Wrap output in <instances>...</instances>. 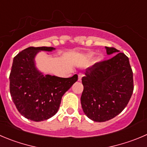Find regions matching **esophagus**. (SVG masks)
<instances>
[{"instance_id": "esophagus-1", "label": "esophagus", "mask_w": 147, "mask_h": 147, "mask_svg": "<svg viewBox=\"0 0 147 147\" xmlns=\"http://www.w3.org/2000/svg\"><path fill=\"white\" fill-rule=\"evenodd\" d=\"M84 76V75L83 74H79L78 75V80H79V81L82 80V77H83Z\"/></svg>"}]
</instances>
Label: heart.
Wrapping results in <instances>:
<instances>
[{
    "label": "heart",
    "instance_id": "1",
    "mask_svg": "<svg viewBox=\"0 0 147 147\" xmlns=\"http://www.w3.org/2000/svg\"><path fill=\"white\" fill-rule=\"evenodd\" d=\"M92 54H90V55H89V57H91V56H92ZM100 59H101V58H99L98 59H97V61H100Z\"/></svg>",
    "mask_w": 147,
    "mask_h": 147
}]
</instances>
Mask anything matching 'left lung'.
Listing matches in <instances>:
<instances>
[{
    "mask_svg": "<svg viewBox=\"0 0 147 147\" xmlns=\"http://www.w3.org/2000/svg\"><path fill=\"white\" fill-rule=\"evenodd\" d=\"M105 48L107 55L117 54L86 68L82 79V109L86 116L95 122L109 121L121 113L134 91L128 58L114 47Z\"/></svg>",
    "mask_w": 147,
    "mask_h": 147,
    "instance_id": "obj_1",
    "label": "left lung"
}]
</instances>
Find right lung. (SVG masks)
<instances>
[{
  "mask_svg": "<svg viewBox=\"0 0 147 147\" xmlns=\"http://www.w3.org/2000/svg\"><path fill=\"white\" fill-rule=\"evenodd\" d=\"M55 50L52 47H29L13 58L9 76L10 93L22 115L31 121H45L56 114L64 94L78 80L44 75L35 66L34 58L40 51Z\"/></svg>",
  "mask_w": 147,
  "mask_h": 147,
  "instance_id": "right-lung-1",
  "label": "right lung"
}]
</instances>
